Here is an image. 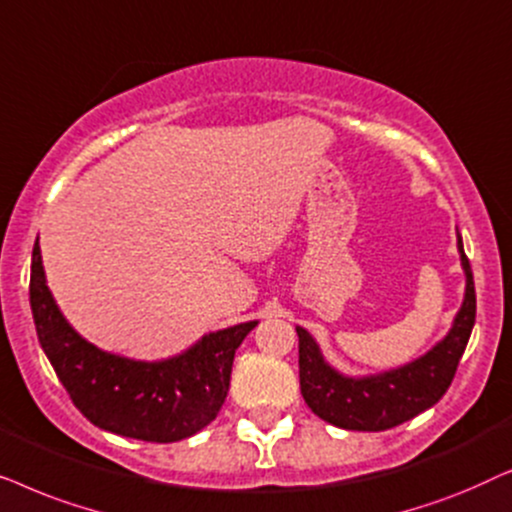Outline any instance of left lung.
Here are the masks:
<instances>
[{
  "label": "left lung",
  "mask_w": 512,
  "mask_h": 512,
  "mask_svg": "<svg viewBox=\"0 0 512 512\" xmlns=\"http://www.w3.org/2000/svg\"><path fill=\"white\" fill-rule=\"evenodd\" d=\"M466 292L452 327L433 349L393 370L349 377L327 363L309 330L297 325L299 388L311 412L346 431H386L426 412L445 395L475 325V283L456 231Z\"/></svg>",
  "instance_id": "left-lung-1"
}]
</instances>
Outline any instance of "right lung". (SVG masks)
I'll list each match as a JSON object with an SVG mask.
<instances>
[{
	"label": "right lung",
	"mask_w": 512,
	"mask_h": 512,
	"mask_svg": "<svg viewBox=\"0 0 512 512\" xmlns=\"http://www.w3.org/2000/svg\"><path fill=\"white\" fill-rule=\"evenodd\" d=\"M30 306L39 344L77 410L102 431L145 442L192 438L222 410L234 353L257 320L203 335L177 356L135 360L102 351L79 335L58 309L32 250Z\"/></svg>",
	"instance_id": "1"
}]
</instances>
